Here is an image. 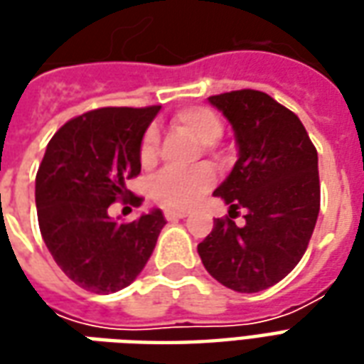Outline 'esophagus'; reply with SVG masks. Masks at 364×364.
Instances as JSON below:
<instances>
[{
  "instance_id": "obj_1",
  "label": "esophagus",
  "mask_w": 364,
  "mask_h": 364,
  "mask_svg": "<svg viewBox=\"0 0 364 364\" xmlns=\"http://www.w3.org/2000/svg\"><path fill=\"white\" fill-rule=\"evenodd\" d=\"M167 220H179V218H185L187 216V210H173V208H166L164 210Z\"/></svg>"
}]
</instances>
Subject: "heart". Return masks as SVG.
Here are the masks:
<instances>
[{"mask_svg": "<svg viewBox=\"0 0 364 364\" xmlns=\"http://www.w3.org/2000/svg\"><path fill=\"white\" fill-rule=\"evenodd\" d=\"M173 124L185 134H189L200 146H214L220 140L224 127L222 120L210 109L191 107L183 109L173 117ZM158 150V132L150 128L140 144V161L142 166H151ZM214 173L208 166H200L187 173L161 171L151 183V198L167 208H191L197 205L198 198L213 187Z\"/></svg>", "mask_w": 364, "mask_h": 364, "instance_id": "b5f03b06", "label": "heart"}]
</instances>
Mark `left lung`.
Segmentation results:
<instances>
[{"mask_svg": "<svg viewBox=\"0 0 364 364\" xmlns=\"http://www.w3.org/2000/svg\"><path fill=\"white\" fill-rule=\"evenodd\" d=\"M234 128L237 161L214 191L230 205L198 244L216 281L237 292H259L302 259L320 213L318 151L304 124L273 97L240 90L208 97ZM237 208L246 224L236 227Z\"/></svg>", "mask_w": 364, "mask_h": 364, "instance_id": "1", "label": "left lung"}]
</instances>
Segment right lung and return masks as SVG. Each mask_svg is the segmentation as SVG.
I'll use <instances>...</instances> for the list:
<instances>
[{"mask_svg":"<svg viewBox=\"0 0 364 364\" xmlns=\"http://www.w3.org/2000/svg\"><path fill=\"white\" fill-rule=\"evenodd\" d=\"M158 111L156 105L83 112L52 136L38 167L35 200L44 244L75 284L97 294L134 281L166 226L159 208L134 222L107 213L114 200L132 196L127 181L140 173V144Z\"/></svg>","mask_w":364,"mask_h":364,"instance_id":"1","label":"right lung"}]
</instances>
